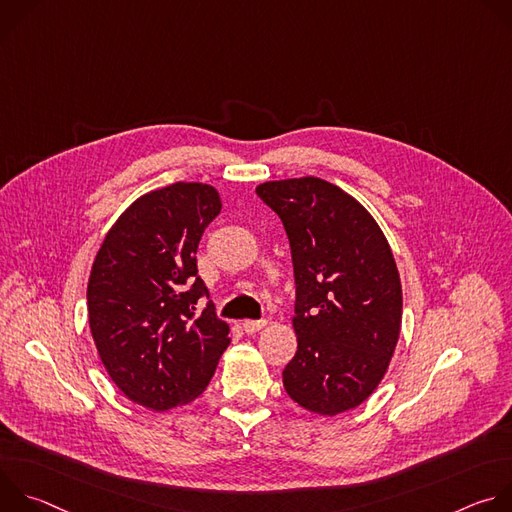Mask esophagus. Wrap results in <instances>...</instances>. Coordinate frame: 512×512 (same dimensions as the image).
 <instances>
[{
    "label": "esophagus",
    "instance_id": "obj_1",
    "mask_svg": "<svg viewBox=\"0 0 512 512\" xmlns=\"http://www.w3.org/2000/svg\"><path fill=\"white\" fill-rule=\"evenodd\" d=\"M241 326H243V330L247 334H255V332H259L265 326V320H243Z\"/></svg>",
    "mask_w": 512,
    "mask_h": 512
}]
</instances>
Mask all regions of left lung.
<instances>
[{"mask_svg": "<svg viewBox=\"0 0 512 512\" xmlns=\"http://www.w3.org/2000/svg\"><path fill=\"white\" fill-rule=\"evenodd\" d=\"M255 192L281 218L294 261L298 352L283 387L308 411H348L377 389L399 340L391 247L367 208L326 180L265 182Z\"/></svg>", "mask_w": 512, "mask_h": 512, "instance_id": "8db88e82", "label": "left lung"}]
</instances>
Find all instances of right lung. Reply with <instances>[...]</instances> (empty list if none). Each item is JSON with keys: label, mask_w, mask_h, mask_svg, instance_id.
<instances>
[{"label": "right lung", "mask_w": 512, "mask_h": 512, "mask_svg": "<svg viewBox=\"0 0 512 512\" xmlns=\"http://www.w3.org/2000/svg\"><path fill=\"white\" fill-rule=\"evenodd\" d=\"M208 184L176 182L137 198L107 233L87 287L99 356L127 399L166 411L198 397L231 342L198 275L196 249L221 212Z\"/></svg>", "instance_id": "right-lung-1"}]
</instances>
